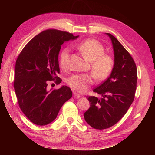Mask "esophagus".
I'll list each match as a JSON object with an SVG mask.
<instances>
[{"label":"esophagus","instance_id":"esophagus-1","mask_svg":"<svg viewBox=\"0 0 155 155\" xmlns=\"http://www.w3.org/2000/svg\"><path fill=\"white\" fill-rule=\"evenodd\" d=\"M81 96L79 94H78L77 93H73V97L75 98H78Z\"/></svg>","mask_w":155,"mask_h":155}]
</instances>
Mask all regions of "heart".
Masks as SVG:
<instances>
[{
    "instance_id": "1",
    "label": "heart",
    "mask_w": 155,
    "mask_h": 155,
    "mask_svg": "<svg viewBox=\"0 0 155 155\" xmlns=\"http://www.w3.org/2000/svg\"><path fill=\"white\" fill-rule=\"evenodd\" d=\"M76 48L86 60L91 62L92 74H74L67 80V84L72 90L79 93L86 91L93 84V77L97 81H104L109 77L114 68V58L104 53V45L95 39H87L78 42ZM69 61V51L64 48L58 57L59 66L67 69Z\"/></svg>"
}]
</instances>
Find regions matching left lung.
<instances>
[{"label": "left lung", "mask_w": 155, "mask_h": 155, "mask_svg": "<svg viewBox=\"0 0 155 155\" xmlns=\"http://www.w3.org/2000/svg\"><path fill=\"white\" fill-rule=\"evenodd\" d=\"M114 52V65L110 77L93 92L98 98L87 96L90 108L84 113L87 123L95 129H105L117 123L134 101L137 88V69L131 57L120 42L110 33Z\"/></svg>", "instance_id": "left-lung-1"}]
</instances>
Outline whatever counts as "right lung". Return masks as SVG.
<instances>
[{"label":"right lung","instance_id":"1","mask_svg":"<svg viewBox=\"0 0 155 155\" xmlns=\"http://www.w3.org/2000/svg\"><path fill=\"white\" fill-rule=\"evenodd\" d=\"M68 32L47 29L32 38L16 61L14 88L19 107L35 124L43 126L53 121L62 105L72 97L71 89L62 86L47 90L48 83L62 79L58 56L65 41L77 38Z\"/></svg>","mask_w":155,"mask_h":155}]
</instances>
